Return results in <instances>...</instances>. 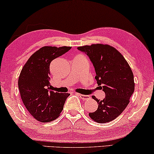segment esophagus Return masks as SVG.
I'll return each instance as SVG.
<instances>
[{"label":"esophagus","instance_id":"1","mask_svg":"<svg viewBox=\"0 0 154 154\" xmlns=\"http://www.w3.org/2000/svg\"><path fill=\"white\" fill-rule=\"evenodd\" d=\"M78 95H79L81 99L83 100H87L88 99L90 98V96L88 95H85V94H78Z\"/></svg>","mask_w":154,"mask_h":154}]
</instances>
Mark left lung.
Wrapping results in <instances>:
<instances>
[{"label": "left lung", "mask_w": 154, "mask_h": 154, "mask_svg": "<svg viewBox=\"0 0 154 154\" xmlns=\"http://www.w3.org/2000/svg\"><path fill=\"white\" fill-rule=\"evenodd\" d=\"M78 49L90 57L95 69L97 83L106 94L103 100L92 97L98 108L89 116L99 123L113 121L125 110L134 92L132 69L121 52L108 44H92Z\"/></svg>", "instance_id": "obj_1"}]
</instances>
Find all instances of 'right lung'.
<instances>
[{
  "label": "right lung",
  "instance_id": "obj_1",
  "mask_svg": "<svg viewBox=\"0 0 154 154\" xmlns=\"http://www.w3.org/2000/svg\"><path fill=\"white\" fill-rule=\"evenodd\" d=\"M71 47L44 46L35 52L21 71L18 87L21 98L30 114L38 121L47 123L60 116L69 93L50 90V64Z\"/></svg>",
  "mask_w": 154,
  "mask_h": 154
}]
</instances>
